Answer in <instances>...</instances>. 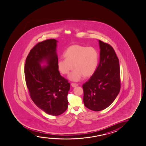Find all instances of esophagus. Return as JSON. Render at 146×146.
<instances>
[{"label": "esophagus", "instance_id": "esophagus-1", "mask_svg": "<svg viewBox=\"0 0 146 146\" xmlns=\"http://www.w3.org/2000/svg\"><path fill=\"white\" fill-rule=\"evenodd\" d=\"M78 86V85L77 84H75V83H72L71 84V86L72 87H76V86Z\"/></svg>", "mask_w": 146, "mask_h": 146}]
</instances>
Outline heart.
<instances>
[{"label": "heart", "mask_w": 146, "mask_h": 146, "mask_svg": "<svg viewBox=\"0 0 146 146\" xmlns=\"http://www.w3.org/2000/svg\"><path fill=\"white\" fill-rule=\"evenodd\" d=\"M64 56L65 58L58 61V69L61 74L68 75L74 67V70L69 76L71 81H80L84 76L89 77L96 70L99 54L94 47L71 45L67 49Z\"/></svg>", "instance_id": "b5f03b06"}]
</instances>
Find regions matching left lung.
I'll return each instance as SVG.
<instances>
[{
  "label": "left lung",
  "instance_id": "1",
  "mask_svg": "<svg viewBox=\"0 0 146 146\" xmlns=\"http://www.w3.org/2000/svg\"><path fill=\"white\" fill-rule=\"evenodd\" d=\"M100 60L96 72L83 85L85 106L100 111L110 106L121 88L119 59L113 47L99 40Z\"/></svg>",
  "mask_w": 146,
  "mask_h": 146
}]
</instances>
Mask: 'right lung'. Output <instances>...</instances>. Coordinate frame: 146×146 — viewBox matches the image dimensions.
Wrapping results in <instances>:
<instances>
[{
    "label": "right lung",
    "mask_w": 146,
    "mask_h": 146,
    "mask_svg": "<svg viewBox=\"0 0 146 146\" xmlns=\"http://www.w3.org/2000/svg\"><path fill=\"white\" fill-rule=\"evenodd\" d=\"M57 42L51 39L37 44L28 54L25 66L31 98L38 108L54 116L67 110L70 90V83L60 75L58 69Z\"/></svg>",
    "instance_id": "add662e5"
}]
</instances>
